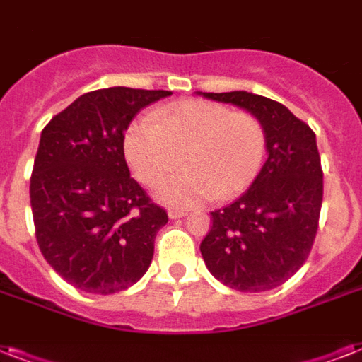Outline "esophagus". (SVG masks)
<instances>
[{
  "label": "esophagus",
  "mask_w": 362,
  "mask_h": 362,
  "mask_svg": "<svg viewBox=\"0 0 362 362\" xmlns=\"http://www.w3.org/2000/svg\"><path fill=\"white\" fill-rule=\"evenodd\" d=\"M185 215H187V213L179 211V209H170V211H168V217H170V219H181Z\"/></svg>",
  "instance_id": "esophagus-1"
}]
</instances>
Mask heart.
<instances>
[{"label":"heart","mask_w":362,"mask_h":362,"mask_svg":"<svg viewBox=\"0 0 362 362\" xmlns=\"http://www.w3.org/2000/svg\"><path fill=\"white\" fill-rule=\"evenodd\" d=\"M266 130L255 115L207 100H185L126 130L124 156L139 183L155 187L183 155L185 170L156 189L170 207L226 202L251 187L266 156Z\"/></svg>","instance_id":"1"}]
</instances>
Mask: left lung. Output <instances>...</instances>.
Wrapping results in <instances>:
<instances>
[{"label":"left lung","mask_w":362,"mask_h":362,"mask_svg":"<svg viewBox=\"0 0 362 362\" xmlns=\"http://www.w3.org/2000/svg\"><path fill=\"white\" fill-rule=\"evenodd\" d=\"M245 109L264 124L268 160L236 202L211 211L200 251L226 287L262 293L287 281L312 251L323 204L315 134L283 103L245 90L204 92Z\"/></svg>","instance_id":"left-lung-1"}]
</instances>
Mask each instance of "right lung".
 Listing matches in <instances>:
<instances>
[{
    "mask_svg": "<svg viewBox=\"0 0 362 362\" xmlns=\"http://www.w3.org/2000/svg\"><path fill=\"white\" fill-rule=\"evenodd\" d=\"M166 96L126 86L86 92L41 132L30 179L35 238L79 291L113 295L149 270L168 213L130 177L122 145L132 119Z\"/></svg>",
    "mask_w": 362,
    "mask_h": 362,
    "instance_id": "add662e5",
    "label": "right lung"
}]
</instances>
